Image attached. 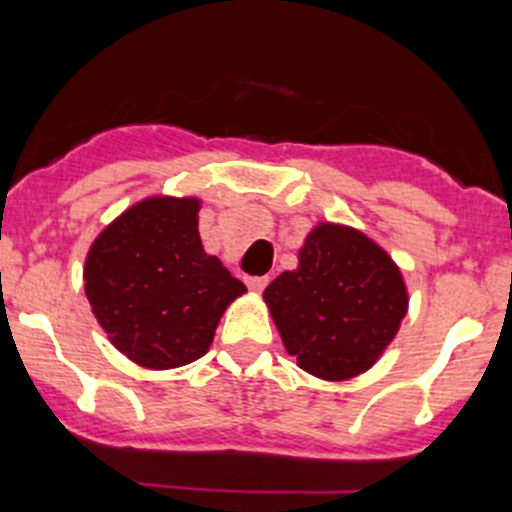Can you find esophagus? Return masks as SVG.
Masks as SVG:
<instances>
[{"label": "esophagus", "mask_w": 512, "mask_h": 512, "mask_svg": "<svg viewBox=\"0 0 512 512\" xmlns=\"http://www.w3.org/2000/svg\"><path fill=\"white\" fill-rule=\"evenodd\" d=\"M267 282H270V277H245V285L252 292H262L267 287Z\"/></svg>", "instance_id": "34e87169"}]
</instances>
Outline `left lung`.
<instances>
[{
	"instance_id": "obj_1",
	"label": "left lung",
	"mask_w": 512,
	"mask_h": 512,
	"mask_svg": "<svg viewBox=\"0 0 512 512\" xmlns=\"http://www.w3.org/2000/svg\"><path fill=\"white\" fill-rule=\"evenodd\" d=\"M287 352L314 376L342 381L369 369L406 314L399 267L352 227L319 225L299 267L265 289Z\"/></svg>"
}]
</instances>
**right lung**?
I'll list each match as a JSON object with an SVG mask.
<instances>
[{
    "instance_id": "obj_1",
    "label": "right lung",
    "mask_w": 512,
    "mask_h": 512,
    "mask_svg": "<svg viewBox=\"0 0 512 512\" xmlns=\"http://www.w3.org/2000/svg\"><path fill=\"white\" fill-rule=\"evenodd\" d=\"M86 297L128 359L173 369L208 352L245 285L205 255L198 200L151 198L113 220L86 257Z\"/></svg>"
}]
</instances>
